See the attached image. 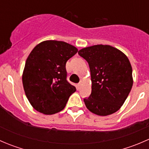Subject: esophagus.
Segmentation results:
<instances>
[{"mask_svg":"<svg viewBox=\"0 0 149 149\" xmlns=\"http://www.w3.org/2000/svg\"><path fill=\"white\" fill-rule=\"evenodd\" d=\"M81 84H82V81H80L79 84H77V87H78V88H79V89L81 88Z\"/></svg>","mask_w":149,"mask_h":149,"instance_id":"esophagus-1","label":"esophagus"}]
</instances>
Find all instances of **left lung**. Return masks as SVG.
I'll return each mask as SVG.
<instances>
[{"label":"left lung","mask_w":149,"mask_h":149,"mask_svg":"<svg viewBox=\"0 0 149 149\" xmlns=\"http://www.w3.org/2000/svg\"><path fill=\"white\" fill-rule=\"evenodd\" d=\"M79 55L88 62L91 94L84 99L92 113L107 116L119 110L132 86V67L127 57L110 45H97L83 48Z\"/></svg>","instance_id":"left-lung-1"}]
</instances>
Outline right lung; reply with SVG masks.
<instances>
[{"label": "right lung", "mask_w": 149, "mask_h": 149, "mask_svg": "<svg viewBox=\"0 0 149 149\" xmlns=\"http://www.w3.org/2000/svg\"><path fill=\"white\" fill-rule=\"evenodd\" d=\"M78 52L76 47L47 40L34 47L26 59L22 75L25 94L31 106L45 115L65 108L76 90L67 81L66 62Z\"/></svg>", "instance_id": "add662e5"}]
</instances>
